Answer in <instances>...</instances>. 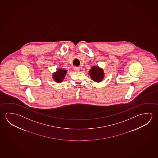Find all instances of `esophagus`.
Returning <instances> with one entry per match:
<instances>
[{"label":"esophagus","mask_w":158,"mask_h":158,"mask_svg":"<svg viewBox=\"0 0 158 158\" xmlns=\"http://www.w3.org/2000/svg\"><path fill=\"white\" fill-rule=\"evenodd\" d=\"M75 71H79L80 70V68L79 67H76L74 68Z\"/></svg>","instance_id":"obj_1"}]
</instances>
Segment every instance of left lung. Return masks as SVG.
I'll return each instance as SVG.
<instances>
[{"label": "left lung", "instance_id": "8db88e82", "mask_svg": "<svg viewBox=\"0 0 158 158\" xmlns=\"http://www.w3.org/2000/svg\"><path fill=\"white\" fill-rule=\"evenodd\" d=\"M88 73L92 80L96 82H101L104 78V71L103 69L98 66H92Z\"/></svg>", "mask_w": 158, "mask_h": 158}]
</instances>
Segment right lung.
Listing matches in <instances>:
<instances>
[{"instance_id":"obj_1","label":"right lung","mask_w":158,"mask_h":158,"mask_svg":"<svg viewBox=\"0 0 158 158\" xmlns=\"http://www.w3.org/2000/svg\"><path fill=\"white\" fill-rule=\"evenodd\" d=\"M67 71L63 69H59L56 72L52 73V78L57 83H60L64 80Z\"/></svg>"}]
</instances>
